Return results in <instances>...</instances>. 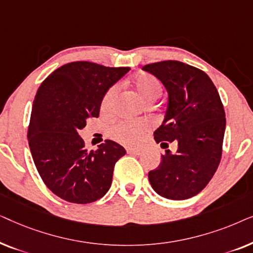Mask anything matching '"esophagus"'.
Masks as SVG:
<instances>
[{"instance_id": "34e87169", "label": "esophagus", "mask_w": 253, "mask_h": 253, "mask_svg": "<svg viewBox=\"0 0 253 253\" xmlns=\"http://www.w3.org/2000/svg\"><path fill=\"white\" fill-rule=\"evenodd\" d=\"M126 152L132 155H139L141 153V151L138 150V148H126Z\"/></svg>"}]
</instances>
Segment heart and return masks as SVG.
Instances as JSON below:
<instances>
[{"mask_svg":"<svg viewBox=\"0 0 253 253\" xmlns=\"http://www.w3.org/2000/svg\"><path fill=\"white\" fill-rule=\"evenodd\" d=\"M132 86L136 92L143 98L145 101H153L158 99L162 92L161 84L153 76L143 74L137 76L132 81ZM117 96V88H109L103 95L101 100V113L109 114L114 108ZM148 129V123L143 121H136V122H122L119 123L110 130V134L121 143L126 145H136L140 141L141 138Z\"/></svg>","mask_w":253,"mask_h":253,"instance_id":"heart-1","label":"heart"}]
</instances>
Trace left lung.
I'll return each instance as SVG.
<instances>
[{
    "instance_id": "left-lung-1",
    "label": "left lung",
    "mask_w": 253,
    "mask_h": 253,
    "mask_svg": "<svg viewBox=\"0 0 253 253\" xmlns=\"http://www.w3.org/2000/svg\"><path fill=\"white\" fill-rule=\"evenodd\" d=\"M143 70L167 89L164 122L154 139L166 150L158 168L148 172L152 188L167 199L184 200L198 195L216 171L222 154L226 114L219 92L205 72L178 61L147 64Z\"/></svg>"
}]
</instances>
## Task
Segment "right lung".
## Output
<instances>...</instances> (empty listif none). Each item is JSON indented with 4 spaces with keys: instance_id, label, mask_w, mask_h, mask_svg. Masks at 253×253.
<instances>
[{
    "instance_id": "right-lung-1",
    "label": "right lung",
    "mask_w": 253,
    "mask_h": 253,
    "mask_svg": "<svg viewBox=\"0 0 253 253\" xmlns=\"http://www.w3.org/2000/svg\"><path fill=\"white\" fill-rule=\"evenodd\" d=\"M129 70L72 62L51 72L38 89L27 139L38 172L60 198L93 203L112 185L114 167L126 150L113 140L86 150L79 131L89 117H99L103 95Z\"/></svg>"
}]
</instances>
